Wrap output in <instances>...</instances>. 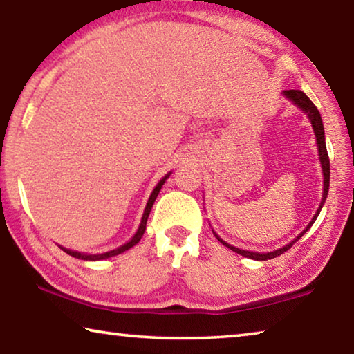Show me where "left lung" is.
<instances>
[{
  "mask_svg": "<svg viewBox=\"0 0 354 354\" xmlns=\"http://www.w3.org/2000/svg\"><path fill=\"white\" fill-rule=\"evenodd\" d=\"M284 95L289 100H292L293 103H295L299 107V109H303L304 112L308 113V117L310 120V124H313V128H314V133H315V137H317V147H319V156H320V162H322V170H323V198H322V205L319 207V211H317V214L314 215V218L310 220V223L306 226V230H304L301 234H299L292 243L286 245V247L279 248L277 251H270V253H254V251H245V250L232 247V245H230V243H226L225 241H221V239L217 234H215V237L218 239V242L223 243L225 247H227V248L232 250V251H236L237 254H242L245 257H250V259H256V261H267V259H273V257H277V256H281V254L284 253V251L289 250L292 245L295 243L298 239L304 234V232L309 231V227L313 226V223L317 220V215H319L320 211H322V206H323V203H325V200H326L328 189H329V158H328V151H326L325 129H323L320 112L317 111V107L314 106L313 101H310L306 97V93L301 92V91H284Z\"/></svg>",
  "mask_w": 354,
  "mask_h": 354,
  "instance_id": "obj_1",
  "label": "left lung"
}]
</instances>
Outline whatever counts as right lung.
I'll use <instances>...</instances> for the list:
<instances>
[{"label": "right lung", "instance_id": "obj_1", "mask_svg": "<svg viewBox=\"0 0 354 354\" xmlns=\"http://www.w3.org/2000/svg\"><path fill=\"white\" fill-rule=\"evenodd\" d=\"M169 176H170V173H169V175H167L165 178L160 179L159 184L156 185V187H154L153 194H151V196H149V200H148V203H147V207H145V212H143V217H142V221H140L139 230H137V232L134 234V237L131 239V241H129L128 243L122 245V247L117 248V250L107 251V253H103V254H81V253H77V251H71V250H67V248H62V250H64L65 253H67V254L73 256V257H77V259H84V261H100V259H106V257L115 256V254L123 253V251H127V250H129V248H133L136 243H139V241H140L142 236H143V232H145V230H147V220H148V215H149V212H151V207H153L154 201H156V196H158L160 187H162V184L165 183V179L169 178Z\"/></svg>", "mask_w": 354, "mask_h": 354}]
</instances>
